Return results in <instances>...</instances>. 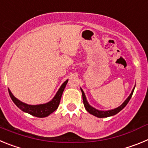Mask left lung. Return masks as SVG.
I'll use <instances>...</instances> for the list:
<instances>
[{
	"label": "left lung",
	"mask_w": 148,
	"mask_h": 148,
	"mask_svg": "<svg viewBox=\"0 0 148 148\" xmlns=\"http://www.w3.org/2000/svg\"><path fill=\"white\" fill-rule=\"evenodd\" d=\"M135 87L136 85L134 86L133 90H132L131 93H130V95L128 96L127 99L126 100H125V101H124V102L119 106V107H118V108H116L113 110H99L95 109V108H94L93 107L90 105V104H89L88 101H87V100L85 94H84V92L83 90L81 88V90H82V98H83V103H84V108H85L86 110H87L88 113H90V114L93 115V116H96V117H98V118H106V117H110V116H114V115L119 113L120 111H121V110H122L123 108H125V106L127 104V103L129 102L130 99H131L132 95H133V91H134V89H135Z\"/></svg>",
	"instance_id": "8db88e82"
}]
</instances>
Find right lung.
Segmentation results:
<instances>
[{"instance_id": "1", "label": "right lung", "mask_w": 148, "mask_h": 148, "mask_svg": "<svg viewBox=\"0 0 148 148\" xmlns=\"http://www.w3.org/2000/svg\"><path fill=\"white\" fill-rule=\"evenodd\" d=\"M68 82L67 80L65 81L64 83L61 84L60 88L58 89V92H56L53 99L49 102L45 103V104H36V105H31V104H27L26 103H23L18 100L17 98H15L10 90L9 89V93H10V97L12 100L15 105L18 107L19 109L21 110L22 111L25 112V113H29V114L32 115V116H35V117H38V118H44L47 116H49L52 113H53L55 110H57L58 105L60 104V101H61V95H62L64 90L66 87V84Z\"/></svg>"}]
</instances>
